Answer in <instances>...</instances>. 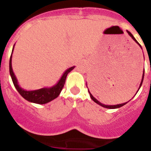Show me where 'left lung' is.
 Segmentation results:
<instances>
[{
	"label": "left lung",
	"instance_id": "left-lung-1",
	"mask_svg": "<svg viewBox=\"0 0 151 151\" xmlns=\"http://www.w3.org/2000/svg\"><path fill=\"white\" fill-rule=\"evenodd\" d=\"M127 32H128V35H129V36H131V37H132V39H133L134 41L136 43H137V45H138L139 46L141 47V45L140 44H139L138 43V42L137 41V40H136L135 39V38L133 36V35H132V33H131L130 32H129V31H128V30H127ZM144 77H145V69H144V71H143V74H142V79H141V83H140V86H139V88H138V90H137V92H138V90H139V89L141 88V85H142V83H143V80H144ZM87 89H88V87H87ZM88 92H89V93H90V98H91L92 99H93V100L94 101V102H95L96 103H97L98 105H99V106H103V107H104V108H107V109H118V108H120V107H122V106H124V105H125L126 104V103H128V102H129V101H128V102H126V103H121V104H118V105H113V106H112V105H105V104H103V103H101L100 102H99V101H98L97 99H96L95 97H94L92 95L91 93H90V90H88ZM136 95V94H135Z\"/></svg>",
	"mask_w": 151,
	"mask_h": 151
}]
</instances>
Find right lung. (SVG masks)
Wrapping results in <instances>:
<instances>
[{"label": "right lung", "mask_w": 151, "mask_h": 151, "mask_svg": "<svg viewBox=\"0 0 151 151\" xmlns=\"http://www.w3.org/2000/svg\"><path fill=\"white\" fill-rule=\"evenodd\" d=\"M14 48H13L11 55H10L9 68H10V77H11V79H12L13 83H14L15 88L19 92V93L25 99H27V101H29L30 103H36V104H45V103H49V102L52 101L53 99H56L59 96V94L61 93V90H62L63 87H64L67 75L75 68V66H73L71 68H69L68 69H67L64 72V74H62L61 79L58 81V82L55 85H54V86H51V87H43V88L35 90H26L19 86V83H18L17 79V77H16L14 71H13L12 54L13 52H14Z\"/></svg>", "instance_id": "right-lung-1"}]
</instances>
